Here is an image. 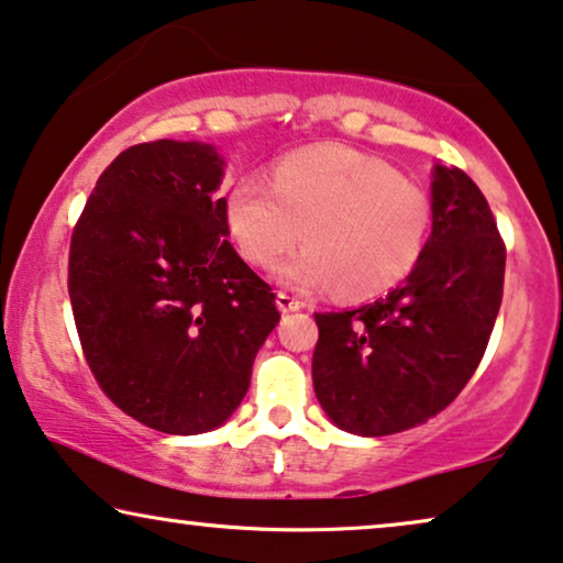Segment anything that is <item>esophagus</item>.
<instances>
[{
  "instance_id": "1",
  "label": "esophagus",
  "mask_w": 563,
  "mask_h": 563,
  "mask_svg": "<svg viewBox=\"0 0 563 563\" xmlns=\"http://www.w3.org/2000/svg\"><path fill=\"white\" fill-rule=\"evenodd\" d=\"M276 305H279L282 312H297L305 307L302 299L295 295H287V291H279V295H276Z\"/></svg>"
}]
</instances>
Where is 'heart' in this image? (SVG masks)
<instances>
[{
	"mask_svg": "<svg viewBox=\"0 0 563 563\" xmlns=\"http://www.w3.org/2000/svg\"><path fill=\"white\" fill-rule=\"evenodd\" d=\"M230 235L249 264L272 268L295 245L310 241L279 268L299 289L342 284L351 299L395 287L426 253L433 205L428 191L389 164L345 145H318L282 158L272 187L256 176L225 195Z\"/></svg>",
	"mask_w": 563,
	"mask_h": 563,
	"instance_id": "b5f03b06",
	"label": "heart"
}]
</instances>
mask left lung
Listing matches in <instances>:
<instances>
[{
    "label": "left lung",
    "instance_id": "obj_1",
    "mask_svg": "<svg viewBox=\"0 0 563 563\" xmlns=\"http://www.w3.org/2000/svg\"><path fill=\"white\" fill-rule=\"evenodd\" d=\"M433 233L405 284L372 305L318 312L312 384L338 428L376 438L445 410L487 351L505 284V241L479 187L433 172Z\"/></svg>",
    "mask_w": 563,
    "mask_h": 563
}]
</instances>
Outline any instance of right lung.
I'll return each mask as SVG.
<instances>
[{
  "label": "right lung",
  "instance_id": "1",
  "mask_svg": "<svg viewBox=\"0 0 563 563\" xmlns=\"http://www.w3.org/2000/svg\"><path fill=\"white\" fill-rule=\"evenodd\" d=\"M220 181L212 145H130L74 225L68 297L84 358L122 412L161 433L222 426L282 318L228 243Z\"/></svg>",
  "mask_w": 563,
  "mask_h": 563
}]
</instances>
